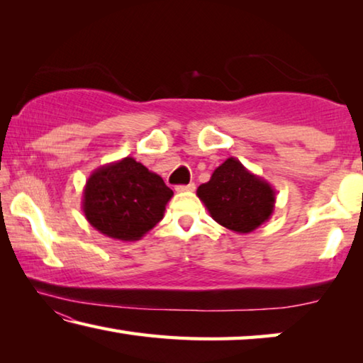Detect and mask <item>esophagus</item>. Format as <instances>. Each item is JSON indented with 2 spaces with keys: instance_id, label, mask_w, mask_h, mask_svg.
Masks as SVG:
<instances>
[{
  "instance_id": "1",
  "label": "esophagus",
  "mask_w": 363,
  "mask_h": 363,
  "mask_svg": "<svg viewBox=\"0 0 363 363\" xmlns=\"http://www.w3.org/2000/svg\"><path fill=\"white\" fill-rule=\"evenodd\" d=\"M194 190H195V184L194 182L187 184V186H176V192H179V194H182V192H194Z\"/></svg>"
}]
</instances>
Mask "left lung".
Listing matches in <instances>:
<instances>
[{
    "label": "left lung",
    "instance_id": "1",
    "mask_svg": "<svg viewBox=\"0 0 363 363\" xmlns=\"http://www.w3.org/2000/svg\"><path fill=\"white\" fill-rule=\"evenodd\" d=\"M196 195L218 224L237 233L256 230L275 208L274 187L233 157L213 171L210 181L196 189Z\"/></svg>",
    "mask_w": 363,
    "mask_h": 363
}]
</instances>
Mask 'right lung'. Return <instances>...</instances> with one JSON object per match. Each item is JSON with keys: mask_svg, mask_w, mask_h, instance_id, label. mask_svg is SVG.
<instances>
[{"mask_svg": "<svg viewBox=\"0 0 363 363\" xmlns=\"http://www.w3.org/2000/svg\"><path fill=\"white\" fill-rule=\"evenodd\" d=\"M171 196L173 190L162 177L125 157L91 173L82 208L86 220L104 235L136 242L163 219Z\"/></svg>", "mask_w": 363, "mask_h": 363, "instance_id": "add662e5", "label": "right lung"}]
</instances>
